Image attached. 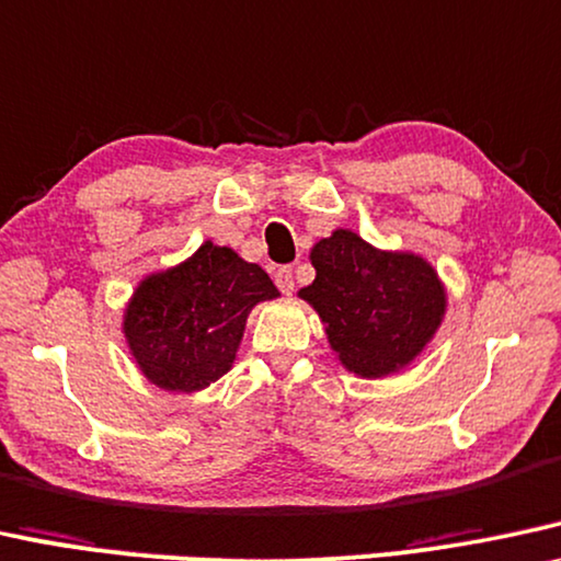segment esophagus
Instances as JSON below:
<instances>
[{
    "label": "esophagus",
    "instance_id": "1",
    "mask_svg": "<svg viewBox=\"0 0 561 561\" xmlns=\"http://www.w3.org/2000/svg\"><path fill=\"white\" fill-rule=\"evenodd\" d=\"M274 282H276V287L282 289V293L289 295L295 289V272L289 266H279L274 272Z\"/></svg>",
    "mask_w": 561,
    "mask_h": 561
}]
</instances>
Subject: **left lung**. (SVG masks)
<instances>
[{"mask_svg": "<svg viewBox=\"0 0 561 561\" xmlns=\"http://www.w3.org/2000/svg\"><path fill=\"white\" fill-rule=\"evenodd\" d=\"M313 285L300 297L321 316L331 350L359 378H382L420 354L445 316L437 272L414 253H388L336 230L310 251Z\"/></svg>", "mask_w": 561, "mask_h": 561, "instance_id": "obj_1", "label": "left lung"}]
</instances>
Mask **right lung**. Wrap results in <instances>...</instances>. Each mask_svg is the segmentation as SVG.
Returning <instances> with one entry per match:
<instances>
[{"mask_svg":"<svg viewBox=\"0 0 561 561\" xmlns=\"http://www.w3.org/2000/svg\"><path fill=\"white\" fill-rule=\"evenodd\" d=\"M276 295L259 264L207 240L181 266L137 287L124 313L126 342L154 386L202 391L232 367L253 305Z\"/></svg>","mask_w":561,"mask_h":561,"instance_id":"right-lung-1","label":"right lung"}]
</instances>
